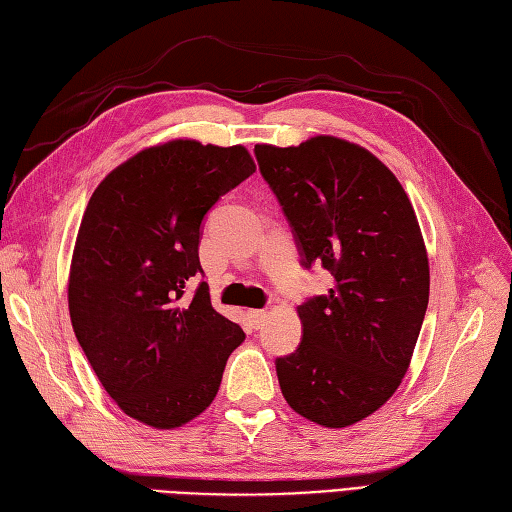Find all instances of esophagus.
I'll return each mask as SVG.
<instances>
[{"instance_id": "obj_1", "label": "esophagus", "mask_w": 512, "mask_h": 512, "mask_svg": "<svg viewBox=\"0 0 512 512\" xmlns=\"http://www.w3.org/2000/svg\"><path fill=\"white\" fill-rule=\"evenodd\" d=\"M246 317H248L250 325H253V328L257 330L259 325H262V323L266 321V312H264V310H248Z\"/></svg>"}]
</instances>
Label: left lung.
Returning a JSON list of instances; mask_svg holds the SVG:
<instances>
[{
    "label": "left lung",
    "instance_id": "1",
    "mask_svg": "<svg viewBox=\"0 0 512 512\" xmlns=\"http://www.w3.org/2000/svg\"><path fill=\"white\" fill-rule=\"evenodd\" d=\"M306 268L334 286L297 308L303 339L277 358L281 394L299 416L341 429L394 396L429 303V259L398 178L365 147L314 136L255 145Z\"/></svg>",
    "mask_w": 512,
    "mask_h": 512
}]
</instances>
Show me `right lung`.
Returning <instances> with one entry per match:
<instances>
[{"mask_svg":"<svg viewBox=\"0 0 512 512\" xmlns=\"http://www.w3.org/2000/svg\"><path fill=\"white\" fill-rule=\"evenodd\" d=\"M255 162L242 145L171 140L138 151L96 187L76 235L68 306L76 341L129 418L176 429L211 405L246 339L200 281L202 220Z\"/></svg>","mask_w":512,"mask_h":512,"instance_id":"add662e5","label":"right lung"}]
</instances>
